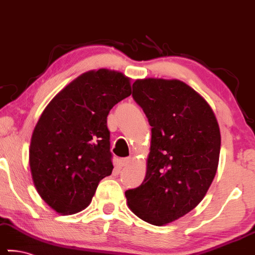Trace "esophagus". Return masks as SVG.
Wrapping results in <instances>:
<instances>
[{
  "mask_svg": "<svg viewBox=\"0 0 255 255\" xmlns=\"http://www.w3.org/2000/svg\"><path fill=\"white\" fill-rule=\"evenodd\" d=\"M131 162V157H123V158H120L119 161H117V165H119L120 168H123L125 165L128 164Z\"/></svg>",
  "mask_w": 255,
  "mask_h": 255,
  "instance_id": "34e87169",
  "label": "esophagus"
}]
</instances>
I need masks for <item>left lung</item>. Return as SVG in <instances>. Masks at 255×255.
Masks as SVG:
<instances>
[{
	"mask_svg": "<svg viewBox=\"0 0 255 255\" xmlns=\"http://www.w3.org/2000/svg\"><path fill=\"white\" fill-rule=\"evenodd\" d=\"M132 88L152 140L145 179L125 197L136 216L163 226L191 212L207 193L219 165L220 128L205 99L180 80L148 78Z\"/></svg>",
	"mask_w": 255,
	"mask_h": 255,
	"instance_id": "1",
	"label": "left lung"
}]
</instances>
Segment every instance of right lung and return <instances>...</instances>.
Wrapping results in <instances>:
<instances>
[{
  "label": "right lung",
  "instance_id": "add662e5",
  "mask_svg": "<svg viewBox=\"0 0 255 255\" xmlns=\"http://www.w3.org/2000/svg\"><path fill=\"white\" fill-rule=\"evenodd\" d=\"M130 79L100 69L70 83L46 107L33 131L29 167L36 191L51 208H86L102 178L112 175L107 116L130 97Z\"/></svg>",
  "mask_w": 255,
  "mask_h": 255
}]
</instances>
